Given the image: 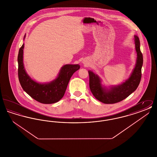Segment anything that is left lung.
<instances>
[{
    "mask_svg": "<svg viewBox=\"0 0 157 157\" xmlns=\"http://www.w3.org/2000/svg\"><path fill=\"white\" fill-rule=\"evenodd\" d=\"M135 49L137 53L136 63L130 77L120 85L112 86L109 90L103 87L101 81L97 75L89 71L90 88L95 98L106 104H112L124 100L134 92L138 88L141 79V68L143 56L140 50L139 37L135 35Z\"/></svg>",
    "mask_w": 157,
    "mask_h": 157,
    "instance_id": "8db88e82",
    "label": "left lung"
}]
</instances>
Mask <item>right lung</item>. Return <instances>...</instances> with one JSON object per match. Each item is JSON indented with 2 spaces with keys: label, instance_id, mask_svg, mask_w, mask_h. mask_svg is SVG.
Listing matches in <instances>:
<instances>
[{
  "label": "right lung",
  "instance_id": "right-lung-1",
  "mask_svg": "<svg viewBox=\"0 0 157 157\" xmlns=\"http://www.w3.org/2000/svg\"><path fill=\"white\" fill-rule=\"evenodd\" d=\"M23 48L24 44L19 49L17 56L18 78L23 90L42 104H51L58 102L63 97L71 76L80 68V66L65 65L62 67L55 80L49 83H39L32 80L25 71L23 62Z\"/></svg>",
  "mask_w": 157,
  "mask_h": 157
}]
</instances>
